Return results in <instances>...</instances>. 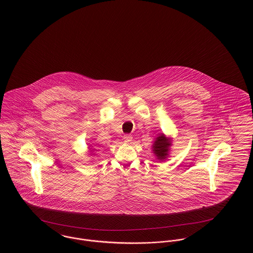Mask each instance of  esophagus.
Masks as SVG:
<instances>
[{
    "label": "esophagus",
    "mask_w": 253,
    "mask_h": 253,
    "mask_svg": "<svg viewBox=\"0 0 253 253\" xmlns=\"http://www.w3.org/2000/svg\"><path fill=\"white\" fill-rule=\"evenodd\" d=\"M124 139H125V142L128 143V142L131 141L132 137H131V135H125V136H124Z\"/></svg>",
    "instance_id": "esophagus-1"
}]
</instances>
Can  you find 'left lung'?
Returning a JSON list of instances; mask_svg holds the SVG:
<instances>
[{
	"label": "left lung",
	"instance_id": "left-lung-1",
	"mask_svg": "<svg viewBox=\"0 0 253 253\" xmlns=\"http://www.w3.org/2000/svg\"><path fill=\"white\" fill-rule=\"evenodd\" d=\"M169 146H170V143L169 142V140L166 138V136L164 134L157 137L156 141L153 145V149H154L153 151L159 160L166 159V157L168 156Z\"/></svg>",
	"mask_w": 253,
	"mask_h": 253
}]
</instances>
